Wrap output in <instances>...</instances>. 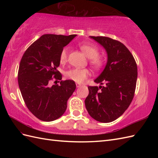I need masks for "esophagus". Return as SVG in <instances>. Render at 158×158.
<instances>
[{"mask_svg": "<svg viewBox=\"0 0 158 158\" xmlns=\"http://www.w3.org/2000/svg\"><path fill=\"white\" fill-rule=\"evenodd\" d=\"M76 86H77V88H80V87L81 86V85L79 84V83H76Z\"/></svg>", "mask_w": 158, "mask_h": 158, "instance_id": "obj_1", "label": "esophagus"}]
</instances>
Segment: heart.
Returning <instances> with one entry per match:
<instances>
[{
    "instance_id": "1",
    "label": "heart",
    "mask_w": 158,
    "mask_h": 158,
    "mask_svg": "<svg viewBox=\"0 0 158 158\" xmlns=\"http://www.w3.org/2000/svg\"><path fill=\"white\" fill-rule=\"evenodd\" d=\"M79 48L84 54L89 58V62L92 66L96 69H99L103 64V60L101 57L98 56V49L96 46L87 43H83L79 45ZM68 48H64L60 54V60L61 62H65L68 57ZM90 75L88 69H72L69 70L65 73L67 79L76 83H81L84 82L88 77Z\"/></svg>"
}]
</instances>
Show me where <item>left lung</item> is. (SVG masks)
Masks as SVG:
<instances>
[{
    "label": "left lung",
    "instance_id": "8db88e82",
    "mask_svg": "<svg viewBox=\"0 0 158 158\" xmlns=\"http://www.w3.org/2000/svg\"><path fill=\"white\" fill-rule=\"evenodd\" d=\"M89 37L105 49L107 62L94 80L96 83L105 85L88 87L85 107L95 120L111 122L122 115L132 102L136 84L137 66L132 53L123 43L106 36Z\"/></svg>",
    "mask_w": 158,
    "mask_h": 158
}]
</instances>
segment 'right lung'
Returning a JSON list of instances; mask_svg holds the SVG:
<instances>
[{"mask_svg": "<svg viewBox=\"0 0 158 158\" xmlns=\"http://www.w3.org/2000/svg\"><path fill=\"white\" fill-rule=\"evenodd\" d=\"M77 35H43L26 49L20 61L18 84L26 106L33 115L44 122L61 117L67 101L76 89L72 80L50 85L52 77L62 79L60 54Z\"/></svg>", "mask_w": 158, "mask_h": 158, "instance_id": "right-lung-1", "label": "right lung"}]
</instances>
